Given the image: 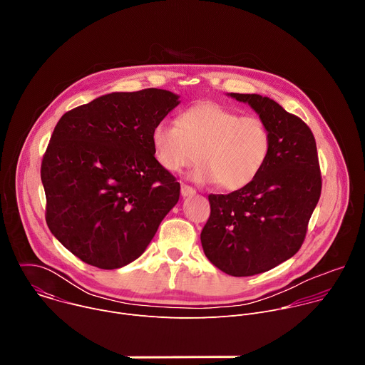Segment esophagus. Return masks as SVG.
Segmentation results:
<instances>
[{
  "label": "esophagus",
  "mask_w": 365,
  "mask_h": 365,
  "mask_svg": "<svg viewBox=\"0 0 365 365\" xmlns=\"http://www.w3.org/2000/svg\"><path fill=\"white\" fill-rule=\"evenodd\" d=\"M180 193H182V196H183V197H187V196H193V195L196 193V190H195L193 187L187 186V185H182V187H180Z\"/></svg>",
  "instance_id": "34e87169"
}]
</instances>
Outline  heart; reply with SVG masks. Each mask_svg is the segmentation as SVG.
<instances>
[{
	"mask_svg": "<svg viewBox=\"0 0 365 365\" xmlns=\"http://www.w3.org/2000/svg\"><path fill=\"white\" fill-rule=\"evenodd\" d=\"M154 159L170 173L197 159L189 173L197 183H220L222 189L248 186L263 170L272 145L267 125L257 117H241L215 102L183 110L176 125L158 123L150 134Z\"/></svg>",
	"mask_w": 365,
	"mask_h": 365,
	"instance_id": "obj_1",
	"label": "heart"
}]
</instances>
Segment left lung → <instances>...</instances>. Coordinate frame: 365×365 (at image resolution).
<instances>
[{
    "instance_id": "left-lung-1",
    "label": "left lung",
    "mask_w": 365,
    "mask_h": 365,
    "mask_svg": "<svg viewBox=\"0 0 365 365\" xmlns=\"http://www.w3.org/2000/svg\"><path fill=\"white\" fill-rule=\"evenodd\" d=\"M248 103L272 137L269 159L245 187L210 195L211 217L200 234L205 255L230 276L269 272L293 257L321 196L315 137L282 106L258 93H228Z\"/></svg>"
}]
</instances>
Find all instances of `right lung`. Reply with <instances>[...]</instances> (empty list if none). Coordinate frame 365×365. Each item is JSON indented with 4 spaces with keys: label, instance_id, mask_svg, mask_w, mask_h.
Segmentation results:
<instances>
[{
    "label": "right lung",
    "instance_id": "obj_1",
    "mask_svg": "<svg viewBox=\"0 0 365 365\" xmlns=\"http://www.w3.org/2000/svg\"><path fill=\"white\" fill-rule=\"evenodd\" d=\"M179 103L166 89L113 92L56 124L40 172L46 222L86 264L134 262L178 203L180 185L155 162L150 134Z\"/></svg>",
    "mask_w": 365,
    "mask_h": 365
}]
</instances>
